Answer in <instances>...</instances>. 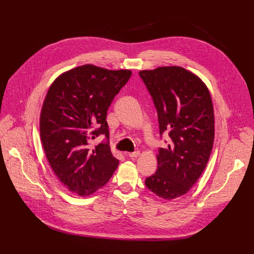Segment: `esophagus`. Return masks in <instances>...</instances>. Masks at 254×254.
Wrapping results in <instances>:
<instances>
[{
	"label": "esophagus",
	"mask_w": 254,
	"mask_h": 254,
	"mask_svg": "<svg viewBox=\"0 0 254 254\" xmlns=\"http://www.w3.org/2000/svg\"><path fill=\"white\" fill-rule=\"evenodd\" d=\"M126 155L130 157V158H136L140 155V151H134V152H130V153H127Z\"/></svg>",
	"instance_id": "34e87169"
}]
</instances>
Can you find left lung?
I'll return each mask as SVG.
<instances>
[{
	"mask_svg": "<svg viewBox=\"0 0 254 254\" xmlns=\"http://www.w3.org/2000/svg\"><path fill=\"white\" fill-rule=\"evenodd\" d=\"M152 98L159 135H169L159 148L157 171L145 185L156 195L172 199L188 192L205 170L214 142V113L204 82L181 66L139 72Z\"/></svg>",
	"mask_w": 254,
	"mask_h": 254,
	"instance_id": "left-lung-1",
	"label": "left lung"
}]
</instances>
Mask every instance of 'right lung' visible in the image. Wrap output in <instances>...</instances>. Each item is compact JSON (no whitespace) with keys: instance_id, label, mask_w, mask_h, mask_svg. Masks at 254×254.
Segmentation results:
<instances>
[{"instance_id":"1","label":"right lung","mask_w":254,"mask_h":254,"mask_svg":"<svg viewBox=\"0 0 254 254\" xmlns=\"http://www.w3.org/2000/svg\"><path fill=\"white\" fill-rule=\"evenodd\" d=\"M131 76L85 64L58 77L45 98L40 136L55 174L66 189L89 195L109 181L119 161L109 147L107 111ZM105 138L95 151L89 142Z\"/></svg>"}]
</instances>
